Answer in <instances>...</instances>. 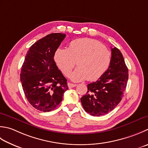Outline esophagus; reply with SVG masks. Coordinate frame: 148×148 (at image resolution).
<instances>
[{
    "instance_id": "obj_1",
    "label": "esophagus",
    "mask_w": 148,
    "mask_h": 148,
    "mask_svg": "<svg viewBox=\"0 0 148 148\" xmlns=\"http://www.w3.org/2000/svg\"><path fill=\"white\" fill-rule=\"evenodd\" d=\"M77 86L76 84L68 83V86L69 88H73V87H75V86Z\"/></svg>"
}]
</instances>
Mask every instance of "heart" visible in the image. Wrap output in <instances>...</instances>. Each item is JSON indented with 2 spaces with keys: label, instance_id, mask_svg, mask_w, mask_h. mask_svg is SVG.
Segmentation results:
<instances>
[{
  "label": "heart",
  "instance_id": "1",
  "mask_svg": "<svg viewBox=\"0 0 148 148\" xmlns=\"http://www.w3.org/2000/svg\"><path fill=\"white\" fill-rule=\"evenodd\" d=\"M56 65L68 76L76 65L79 67L71 74L73 82L88 79L94 82L102 77L112 62V53L102 43L91 38L74 40L68 49L59 48L54 53Z\"/></svg>",
  "mask_w": 148,
  "mask_h": 148
}]
</instances>
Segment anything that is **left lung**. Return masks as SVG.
<instances>
[{"mask_svg":"<svg viewBox=\"0 0 148 148\" xmlns=\"http://www.w3.org/2000/svg\"><path fill=\"white\" fill-rule=\"evenodd\" d=\"M112 62L108 70L95 82L87 85L86 94L81 98L85 110L101 116L113 110L121 102L128 79V69L122 53L111 47Z\"/></svg>","mask_w":148,"mask_h":148,"instance_id":"left-lung-1","label":"left lung"}]
</instances>
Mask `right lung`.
<instances>
[{
  "mask_svg": "<svg viewBox=\"0 0 148 148\" xmlns=\"http://www.w3.org/2000/svg\"><path fill=\"white\" fill-rule=\"evenodd\" d=\"M65 34L51 33L42 38L27 51L21 72L23 90L34 108L47 112L53 110L68 90L66 79L54 62V53Z\"/></svg>",
  "mask_w": 148,
  "mask_h": 148,
  "instance_id": "add662e5",
  "label": "right lung"
}]
</instances>
